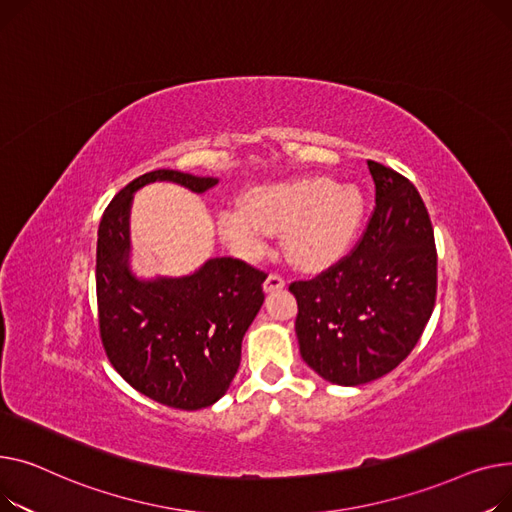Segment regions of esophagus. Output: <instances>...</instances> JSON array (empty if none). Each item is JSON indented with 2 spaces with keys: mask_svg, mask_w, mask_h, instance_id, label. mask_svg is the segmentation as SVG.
<instances>
[{
  "mask_svg": "<svg viewBox=\"0 0 512 512\" xmlns=\"http://www.w3.org/2000/svg\"><path fill=\"white\" fill-rule=\"evenodd\" d=\"M285 285H287L285 279H281L279 275H268L262 289H264V293H275V291H281Z\"/></svg>",
  "mask_w": 512,
  "mask_h": 512,
  "instance_id": "1",
  "label": "esophagus"
}]
</instances>
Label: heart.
Wrapping results in <instances>:
<instances>
[{
  "mask_svg": "<svg viewBox=\"0 0 512 512\" xmlns=\"http://www.w3.org/2000/svg\"><path fill=\"white\" fill-rule=\"evenodd\" d=\"M364 215L362 190L312 175L248 190L242 206L223 210L217 227L246 258L260 256L270 235H283V250L293 266L322 270L347 254Z\"/></svg>",
  "mask_w": 512,
  "mask_h": 512,
  "instance_id": "heart-1",
  "label": "heart"
}]
</instances>
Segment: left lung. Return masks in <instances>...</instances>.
<instances>
[{
  "mask_svg": "<svg viewBox=\"0 0 512 512\" xmlns=\"http://www.w3.org/2000/svg\"><path fill=\"white\" fill-rule=\"evenodd\" d=\"M376 210L359 246L312 281L291 283L304 362L324 380L359 386L395 370L436 302L434 229L415 186L368 161Z\"/></svg>",
  "mask_w": 512,
  "mask_h": 512,
  "instance_id": "1",
  "label": "left lung"
}]
</instances>
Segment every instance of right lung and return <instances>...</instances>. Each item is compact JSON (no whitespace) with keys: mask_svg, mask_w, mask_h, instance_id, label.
I'll use <instances>...</instances> for the list:
<instances>
[{"mask_svg":"<svg viewBox=\"0 0 512 512\" xmlns=\"http://www.w3.org/2000/svg\"><path fill=\"white\" fill-rule=\"evenodd\" d=\"M155 182L200 194L219 179L157 169L111 200L97 239L99 328L111 366L138 393L194 411L229 390L244 335L264 302L266 275L242 260L210 258L184 277H138L130 210L134 194Z\"/></svg>","mask_w":512,"mask_h":512,"instance_id":"1","label":"right lung"}]
</instances>
